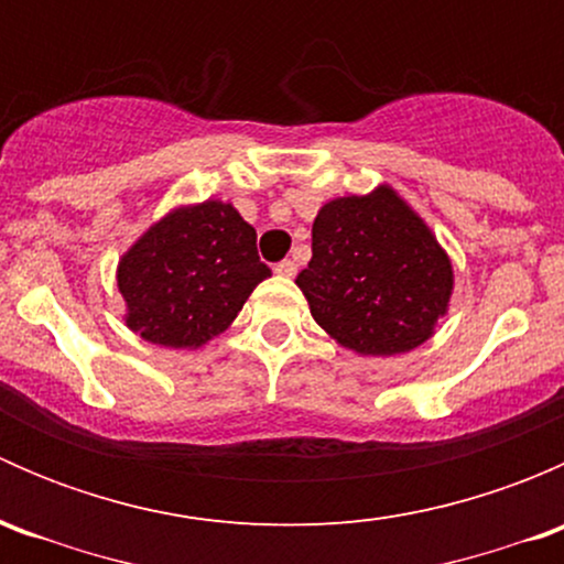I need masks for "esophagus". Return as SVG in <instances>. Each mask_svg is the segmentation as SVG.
<instances>
[{
    "mask_svg": "<svg viewBox=\"0 0 564 564\" xmlns=\"http://www.w3.org/2000/svg\"><path fill=\"white\" fill-rule=\"evenodd\" d=\"M294 272H297V264H294V261L283 259L281 264H275V275H281V278H294Z\"/></svg>",
    "mask_w": 564,
    "mask_h": 564,
    "instance_id": "esophagus-1",
    "label": "esophagus"
}]
</instances>
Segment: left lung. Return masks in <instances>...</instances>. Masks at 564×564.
<instances>
[{
	"label": "left lung",
	"instance_id": "8db88e82",
	"mask_svg": "<svg viewBox=\"0 0 564 564\" xmlns=\"http://www.w3.org/2000/svg\"><path fill=\"white\" fill-rule=\"evenodd\" d=\"M311 250L294 283L318 327L355 355L417 349L451 311V256L388 182L322 204Z\"/></svg>",
	"mask_w": 564,
	"mask_h": 564
}]
</instances>
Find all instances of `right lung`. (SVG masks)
<instances>
[{
  "instance_id": "add662e5",
  "label": "right lung",
  "mask_w": 564,
  "mask_h": 564,
  "mask_svg": "<svg viewBox=\"0 0 564 564\" xmlns=\"http://www.w3.org/2000/svg\"><path fill=\"white\" fill-rule=\"evenodd\" d=\"M270 275L259 261L256 229L235 204H180L119 256L122 318L150 344L198 349L231 327Z\"/></svg>"
}]
</instances>
